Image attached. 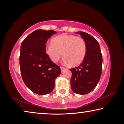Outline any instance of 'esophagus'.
I'll list each match as a JSON object with an SVG mask.
<instances>
[{"mask_svg": "<svg viewBox=\"0 0 124 124\" xmlns=\"http://www.w3.org/2000/svg\"><path fill=\"white\" fill-rule=\"evenodd\" d=\"M65 70H66V68H65L64 67H61V72H63Z\"/></svg>", "mask_w": 124, "mask_h": 124, "instance_id": "esophagus-1", "label": "esophagus"}]
</instances>
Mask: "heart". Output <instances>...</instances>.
<instances>
[{
    "label": "heart",
    "instance_id": "obj_1",
    "mask_svg": "<svg viewBox=\"0 0 124 124\" xmlns=\"http://www.w3.org/2000/svg\"><path fill=\"white\" fill-rule=\"evenodd\" d=\"M86 50V44L83 38L68 34L54 38L51 43L45 47L46 54L52 62H58L63 55L64 62L72 66H78L83 61Z\"/></svg>",
    "mask_w": 124,
    "mask_h": 124
}]
</instances>
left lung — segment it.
Wrapping results in <instances>:
<instances>
[{
  "instance_id": "obj_1",
  "label": "left lung",
  "mask_w": 124,
  "mask_h": 124,
  "mask_svg": "<svg viewBox=\"0 0 124 124\" xmlns=\"http://www.w3.org/2000/svg\"><path fill=\"white\" fill-rule=\"evenodd\" d=\"M84 40L86 54L79 67L70 69L72 75L70 86L73 91L79 95H85L97 86L102 74V55L98 42L95 38L83 32H76Z\"/></svg>"
}]
</instances>
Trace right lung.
I'll list each match as a JSON object with an SVG mask.
<instances>
[{"instance_id":"add662e5","label":"right lung","mask_w":124,"mask_h":124,"mask_svg":"<svg viewBox=\"0 0 124 124\" xmlns=\"http://www.w3.org/2000/svg\"><path fill=\"white\" fill-rule=\"evenodd\" d=\"M56 32L38 29L28 35L21 45L20 65L23 81L28 89L40 95L49 94L61 72L45 52L48 39Z\"/></svg>"}]
</instances>
